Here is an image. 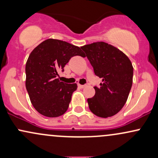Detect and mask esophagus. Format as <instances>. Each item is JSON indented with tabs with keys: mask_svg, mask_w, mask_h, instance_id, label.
<instances>
[{
	"mask_svg": "<svg viewBox=\"0 0 158 158\" xmlns=\"http://www.w3.org/2000/svg\"><path fill=\"white\" fill-rule=\"evenodd\" d=\"M78 87H79V88H85V87H86V85H78Z\"/></svg>",
	"mask_w": 158,
	"mask_h": 158,
	"instance_id": "34e87169",
	"label": "esophagus"
}]
</instances>
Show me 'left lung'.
Wrapping results in <instances>:
<instances>
[{
  "label": "left lung",
  "mask_w": 158,
  "mask_h": 158,
  "mask_svg": "<svg viewBox=\"0 0 158 158\" xmlns=\"http://www.w3.org/2000/svg\"><path fill=\"white\" fill-rule=\"evenodd\" d=\"M102 79L100 86L94 87L95 95L88 99L90 111L102 118L112 117L123 108L133 82V66L126 54L115 47L97 41L81 47Z\"/></svg>",
  "instance_id": "obj_1"
}]
</instances>
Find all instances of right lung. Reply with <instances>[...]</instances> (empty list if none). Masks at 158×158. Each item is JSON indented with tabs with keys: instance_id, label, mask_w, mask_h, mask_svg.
<instances>
[{
	"instance_id": "add662e5",
	"label": "right lung",
	"mask_w": 158,
	"mask_h": 158,
	"mask_svg": "<svg viewBox=\"0 0 158 158\" xmlns=\"http://www.w3.org/2000/svg\"><path fill=\"white\" fill-rule=\"evenodd\" d=\"M75 56L85 57L81 48L52 39L41 42L30 54L25 68L26 88L39 114L57 117L67 111L77 85L60 81L56 77Z\"/></svg>"
}]
</instances>
